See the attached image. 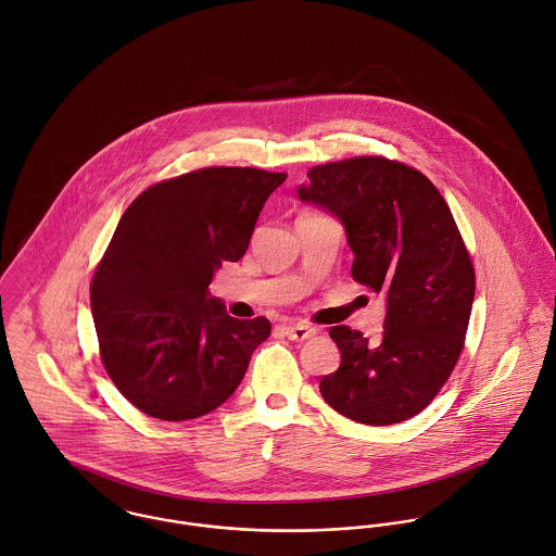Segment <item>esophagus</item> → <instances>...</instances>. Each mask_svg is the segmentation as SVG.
<instances>
[{"label": "esophagus", "mask_w": 556, "mask_h": 556, "mask_svg": "<svg viewBox=\"0 0 556 556\" xmlns=\"http://www.w3.org/2000/svg\"><path fill=\"white\" fill-rule=\"evenodd\" d=\"M283 333L288 334V339H292V341H305L318 333V329L309 327V325H288V327H283Z\"/></svg>", "instance_id": "1"}]
</instances>
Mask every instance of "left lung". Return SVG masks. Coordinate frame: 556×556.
<instances>
[{"instance_id": "obj_1", "label": "left lung", "mask_w": 556, "mask_h": 556, "mask_svg": "<svg viewBox=\"0 0 556 556\" xmlns=\"http://www.w3.org/2000/svg\"><path fill=\"white\" fill-rule=\"evenodd\" d=\"M307 176L299 200L339 219L354 281L387 305L378 343L343 325L329 331L341 363L320 393L365 426L406 421L443 389L464 348L475 270L457 225L439 189L397 161L358 156Z\"/></svg>"}]
</instances>
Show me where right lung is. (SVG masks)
Wrapping results in <instances>:
<instances>
[{"mask_svg":"<svg viewBox=\"0 0 556 556\" xmlns=\"http://www.w3.org/2000/svg\"><path fill=\"white\" fill-rule=\"evenodd\" d=\"M286 174L206 167L159 182L122 215L92 279L101 356L117 391L163 421L208 415L238 389L266 318L238 320L211 296Z\"/></svg>","mask_w":556,"mask_h":556,"instance_id":"obj_1","label":"right lung"}]
</instances>
